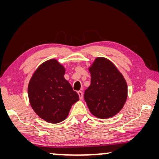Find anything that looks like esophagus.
Segmentation results:
<instances>
[{
  "instance_id": "34e87169",
  "label": "esophagus",
  "mask_w": 159,
  "mask_h": 159,
  "mask_svg": "<svg viewBox=\"0 0 159 159\" xmlns=\"http://www.w3.org/2000/svg\"><path fill=\"white\" fill-rule=\"evenodd\" d=\"M78 95H79L80 100H82V98H83V93H82V91H78Z\"/></svg>"
}]
</instances>
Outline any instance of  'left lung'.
I'll use <instances>...</instances> for the list:
<instances>
[{
  "label": "left lung",
  "mask_w": 159,
  "mask_h": 159,
  "mask_svg": "<svg viewBox=\"0 0 159 159\" xmlns=\"http://www.w3.org/2000/svg\"><path fill=\"white\" fill-rule=\"evenodd\" d=\"M91 84L84 98L93 116L108 119L121 110L127 98V84L116 66L107 58L98 57L89 67Z\"/></svg>",
  "instance_id": "8db88e82"
}]
</instances>
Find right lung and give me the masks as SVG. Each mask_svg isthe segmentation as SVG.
I'll use <instances>...</instances> for the list:
<instances>
[{
    "label": "right lung",
    "mask_w": 159,
    "mask_h": 159,
    "mask_svg": "<svg viewBox=\"0 0 159 159\" xmlns=\"http://www.w3.org/2000/svg\"><path fill=\"white\" fill-rule=\"evenodd\" d=\"M65 68L56 59L38 66L30 80L28 97L34 111L47 122L56 124L68 116L79 95L64 78Z\"/></svg>",
    "instance_id": "obj_1"
}]
</instances>
